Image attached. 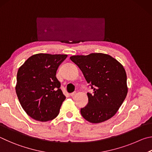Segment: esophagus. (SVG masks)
I'll list each match as a JSON object with an SVG mask.
<instances>
[{"mask_svg": "<svg viewBox=\"0 0 152 152\" xmlns=\"http://www.w3.org/2000/svg\"><path fill=\"white\" fill-rule=\"evenodd\" d=\"M76 94H77V93L75 91L73 92V93H71V94H70V96L73 97V96H75V95H76Z\"/></svg>", "mask_w": 152, "mask_h": 152, "instance_id": "obj_1", "label": "esophagus"}]
</instances>
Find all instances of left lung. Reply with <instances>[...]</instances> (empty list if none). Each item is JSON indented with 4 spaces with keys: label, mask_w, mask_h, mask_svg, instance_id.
<instances>
[{
    "label": "left lung",
    "mask_w": 152,
    "mask_h": 152,
    "mask_svg": "<svg viewBox=\"0 0 152 152\" xmlns=\"http://www.w3.org/2000/svg\"><path fill=\"white\" fill-rule=\"evenodd\" d=\"M70 59L79 66L91 89L88 103L81 109L84 119L93 124L103 122L115 115L127 94V75L123 65L103 53L74 55Z\"/></svg>",
    "instance_id": "left-lung-1"
}]
</instances>
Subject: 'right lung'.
I'll return each instance as SVG.
<instances>
[{
  "instance_id": "obj_1",
  "label": "right lung",
  "mask_w": 152,
  "mask_h": 152,
  "mask_svg": "<svg viewBox=\"0 0 152 152\" xmlns=\"http://www.w3.org/2000/svg\"><path fill=\"white\" fill-rule=\"evenodd\" d=\"M66 55L39 53L29 57L18 69L16 93L28 115L39 121L55 119L65 96L56 77Z\"/></svg>"
}]
</instances>
